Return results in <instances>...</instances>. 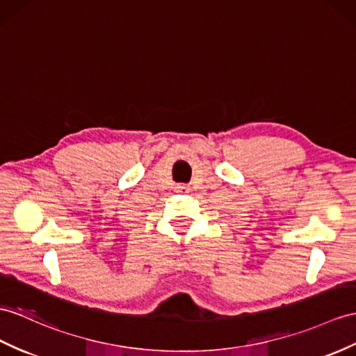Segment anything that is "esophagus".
Masks as SVG:
<instances>
[{"instance_id":"obj_1","label":"esophagus","mask_w":356,"mask_h":356,"mask_svg":"<svg viewBox=\"0 0 356 356\" xmlns=\"http://www.w3.org/2000/svg\"><path fill=\"white\" fill-rule=\"evenodd\" d=\"M175 188H177V192H179V193H188V190H190V187L186 186V184H178Z\"/></svg>"}]
</instances>
